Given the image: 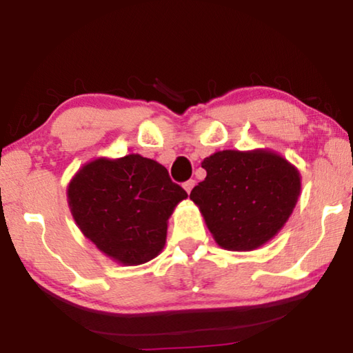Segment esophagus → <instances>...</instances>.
Instances as JSON below:
<instances>
[{"label": "esophagus", "instance_id": "1", "mask_svg": "<svg viewBox=\"0 0 353 353\" xmlns=\"http://www.w3.org/2000/svg\"><path fill=\"white\" fill-rule=\"evenodd\" d=\"M194 185H196L194 180H188L186 183H183V188H185V191L190 194V192L192 191V188H194Z\"/></svg>", "mask_w": 353, "mask_h": 353}]
</instances>
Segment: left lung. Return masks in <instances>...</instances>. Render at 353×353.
<instances>
[{
    "label": "left lung",
    "instance_id": "obj_1",
    "mask_svg": "<svg viewBox=\"0 0 353 353\" xmlns=\"http://www.w3.org/2000/svg\"><path fill=\"white\" fill-rule=\"evenodd\" d=\"M207 176L192 188L215 243L226 250H254L276 236L301 196V173L270 149L219 151L202 161Z\"/></svg>",
    "mask_w": 353,
    "mask_h": 353
}]
</instances>
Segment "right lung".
<instances>
[{"label":"right lung","mask_w":353,"mask_h":353,"mask_svg":"<svg viewBox=\"0 0 353 353\" xmlns=\"http://www.w3.org/2000/svg\"><path fill=\"white\" fill-rule=\"evenodd\" d=\"M186 197L165 167L139 154L93 159L67 186L70 214L85 238L125 267L162 252L168 219Z\"/></svg>","instance_id":"right-lung-1"}]
</instances>
